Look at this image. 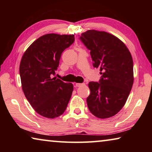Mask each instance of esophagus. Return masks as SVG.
<instances>
[{"label":"esophagus","mask_w":152,"mask_h":152,"mask_svg":"<svg viewBox=\"0 0 152 152\" xmlns=\"http://www.w3.org/2000/svg\"><path fill=\"white\" fill-rule=\"evenodd\" d=\"M83 84H81V83H76L75 86H76V87H80V86H81L83 85Z\"/></svg>","instance_id":"34e87169"}]
</instances>
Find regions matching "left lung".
<instances>
[{
  "instance_id": "8db88e82",
  "label": "left lung",
  "mask_w": 152,
  "mask_h": 152,
  "mask_svg": "<svg viewBox=\"0 0 152 152\" xmlns=\"http://www.w3.org/2000/svg\"><path fill=\"white\" fill-rule=\"evenodd\" d=\"M80 39L91 50L93 66L102 72L99 83L90 82L88 109L99 119L111 117L124 106L133 84V63L127 46L116 36L94 29Z\"/></svg>"
}]
</instances>
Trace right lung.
Segmentation results:
<instances>
[{"mask_svg": "<svg viewBox=\"0 0 152 152\" xmlns=\"http://www.w3.org/2000/svg\"><path fill=\"white\" fill-rule=\"evenodd\" d=\"M74 35L49 33L41 36L25 51L19 66L23 91L35 112L54 119L66 109L73 84L51 78L61 53L72 44Z\"/></svg>", "mask_w": 152, "mask_h": 152, "instance_id": "add662e5", "label": "right lung"}]
</instances>
